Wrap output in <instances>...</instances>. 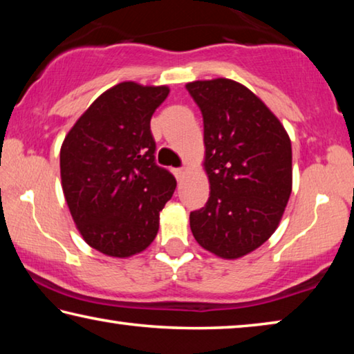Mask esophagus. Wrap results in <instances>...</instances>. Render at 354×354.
Returning a JSON list of instances; mask_svg holds the SVG:
<instances>
[{"label":"esophagus","mask_w":354,"mask_h":354,"mask_svg":"<svg viewBox=\"0 0 354 354\" xmlns=\"http://www.w3.org/2000/svg\"><path fill=\"white\" fill-rule=\"evenodd\" d=\"M173 171H175V176H176L178 181H181L185 173H187V169H185V167H181V169H175Z\"/></svg>","instance_id":"1"}]
</instances>
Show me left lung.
I'll return each instance as SVG.
<instances>
[{
    "label": "left lung",
    "instance_id": "left-lung-1",
    "mask_svg": "<svg viewBox=\"0 0 354 354\" xmlns=\"http://www.w3.org/2000/svg\"><path fill=\"white\" fill-rule=\"evenodd\" d=\"M205 127L211 195L190 212L203 248L225 259L245 256L270 237L292 192V145L272 111L236 81L189 82Z\"/></svg>",
    "mask_w": 354,
    "mask_h": 354
}]
</instances>
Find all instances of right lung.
<instances>
[{
    "label": "right lung",
    "instance_id": "right-lung-1",
    "mask_svg": "<svg viewBox=\"0 0 354 354\" xmlns=\"http://www.w3.org/2000/svg\"><path fill=\"white\" fill-rule=\"evenodd\" d=\"M169 87L120 82L93 101L65 137L61 178L75 223L92 248L128 257L145 250L176 179L156 164L149 129Z\"/></svg>",
    "mask_w": 354,
    "mask_h": 354
}]
</instances>
